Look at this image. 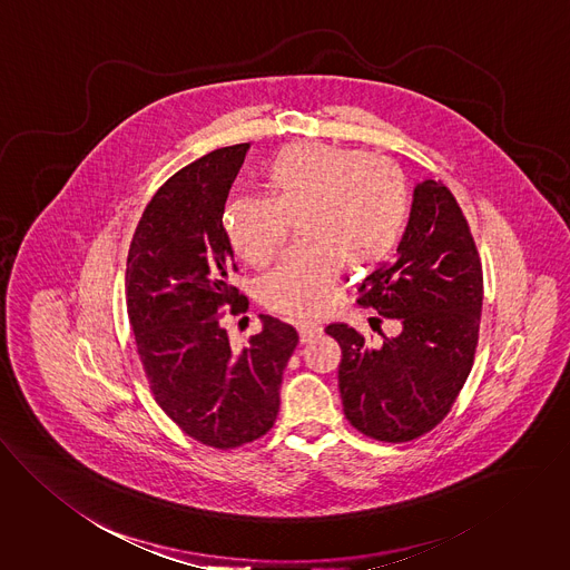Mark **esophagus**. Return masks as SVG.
Here are the masks:
<instances>
[{
    "mask_svg": "<svg viewBox=\"0 0 570 570\" xmlns=\"http://www.w3.org/2000/svg\"><path fill=\"white\" fill-rule=\"evenodd\" d=\"M297 330H299V338H302V343H311L315 336L321 334V325L315 323V321H304V323H299V325H297Z\"/></svg>",
    "mask_w": 570,
    "mask_h": 570,
    "instance_id": "esophagus-1",
    "label": "esophagus"
}]
</instances>
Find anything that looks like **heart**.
Listing matches in <instances>:
<instances>
[{
	"label": "heart",
	"mask_w": 570,
	"mask_h": 570,
	"mask_svg": "<svg viewBox=\"0 0 570 570\" xmlns=\"http://www.w3.org/2000/svg\"><path fill=\"white\" fill-rule=\"evenodd\" d=\"M262 186L268 196L232 198L220 225L234 252L259 268L282 252L297 223L304 243L257 286L262 304L279 315H323L336 299L343 262L379 266L411 220L404 173L365 150L291 144L264 164Z\"/></svg>",
	"instance_id": "obj_1"
}]
</instances>
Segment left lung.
<instances>
[{
  "mask_svg": "<svg viewBox=\"0 0 570 570\" xmlns=\"http://www.w3.org/2000/svg\"><path fill=\"white\" fill-rule=\"evenodd\" d=\"M358 304L397 318L402 332L372 345L345 323L325 327L343 354L345 417L372 440L413 442L440 426L456 402L474 365L483 308L481 257L442 181L415 188L397 254L363 279Z\"/></svg>",
  "mask_w": 570,
  "mask_h": 570,
  "instance_id": "obj_1",
  "label": "left lung"
}]
</instances>
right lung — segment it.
<instances>
[{
  "label": "right lung",
  "mask_w": 570,
  "mask_h": 570,
  "mask_svg": "<svg viewBox=\"0 0 570 570\" xmlns=\"http://www.w3.org/2000/svg\"><path fill=\"white\" fill-rule=\"evenodd\" d=\"M249 144L225 146L173 175L146 205L130 240L127 311L137 356L164 413L196 442L229 450L264 438L279 411L282 376L299 334L262 315L245 350L223 316L249 299L220 216Z\"/></svg>",
  "instance_id": "add662e5"
}]
</instances>
